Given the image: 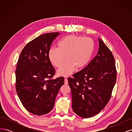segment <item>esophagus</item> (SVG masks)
<instances>
[{"label": "esophagus", "instance_id": "esophagus-1", "mask_svg": "<svg viewBox=\"0 0 132 132\" xmlns=\"http://www.w3.org/2000/svg\"><path fill=\"white\" fill-rule=\"evenodd\" d=\"M64 84H68V79L67 78H65L64 79Z\"/></svg>", "mask_w": 132, "mask_h": 132}]
</instances>
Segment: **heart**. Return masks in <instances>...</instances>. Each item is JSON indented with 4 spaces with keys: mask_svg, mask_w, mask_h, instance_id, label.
Listing matches in <instances>:
<instances>
[{
    "mask_svg": "<svg viewBox=\"0 0 132 132\" xmlns=\"http://www.w3.org/2000/svg\"><path fill=\"white\" fill-rule=\"evenodd\" d=\"M58 48L52 47L48 52V57L53 65L61 67L65 58L67 61L58 70L61 76L72 73L75 67L82 69L87 65L93 53L94 43L90 38L69 35L60 40Z\"/></svg>",
    "mask_w": 132,
    "mask_h": 132,
    "instance_id": "heart-1",
    "label": "heart"
}]
</instances>
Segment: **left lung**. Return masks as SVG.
Listing matches in <instances>:
<instances>
[{
  "instance_id": "1",
  "label": "left lung",
  "mask_w": 132,
  "mask_h": 132,
  "mask_svg": "<svg viewBox=\"0 0 132 132\" xmlns=\"http://www.w3.org/2000/svg\"><path fill=\"white\" fill-rule=\"evenodd\" d=\"M97 55L86 67L68 78L72 96V109L82 118L97 114L111 97L117 78L113 55L98 38Z\"/></svg>"
}]
</instances>
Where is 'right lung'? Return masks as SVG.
<instances>
[{"mask_svg":"<svg viewBox=\"0 0 132 132\" xmlns=\"http://www.w3.org/2000/svg\"><path fill=\"white\" fill-rule=\"evenodd\" d=\"M59 32L42 34L24 47L19 58L16 90L22 105L31 113L42 116L53 109L64 77L52 79L55 69L48 57L52 43Z\"/></svg>","mask_w":132,"mask_h":132,"instance_id":"right-lung-1","label":"right lung"}]
</instances>
